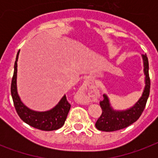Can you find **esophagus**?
I'll return each mask as SVG.
<instances>
[{"label":"esophagus","mask_w":158,"mask_h":158,"mask_svg":"<svg viewBox=\"0 0 158 158\" xmlns=\"http://www.w3.org/2000/svg\"><path fill=\"white\" fill-rule=\"evenodd\" d=\"M90 84H91V79H89V78L85 79L84 82L83 83V85H82V90H84V89H86L87 87L89 86Z\"/></svg>","instance_id":"34e87169"}]
</instances>
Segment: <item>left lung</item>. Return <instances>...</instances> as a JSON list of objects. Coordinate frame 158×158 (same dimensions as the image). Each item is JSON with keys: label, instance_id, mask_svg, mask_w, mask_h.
<instances>
[{"label": "left lung", "instance_id": "8db88e82", "mask_svg": "<svg viewBox=\"0 0 158 158\" xmlns=\"http://www.w3.org/2000/svg\"><path fill=\"white\" fill-rule=\"evenodd\" d=\"M143 72L145 75V87L142 96L135 105L127 110H114L110 106L108 97L104 94V99L100 102L102 113L97 120L95 126L98 130L106 132H111L122 130L132 125L142 115L147 103L150 93V78L148 74V60L145 55H143Z\"/></svg>", "mask_w": 158, "mask_h": 158}]
</instances>
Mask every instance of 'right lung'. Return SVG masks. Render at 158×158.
Returning <instances> with one entry per match:
<instances>
[{"instance_id":"obj_1","label":"right lung","mask_w":158,"mask_h":158,"mask_svg":"<svg viewBox=\"0 0 158 158\" xmlns=\"http://www.w3.org/2000/svg\"><path fill=\"white\" fill-rule=\"evenodd\" d=\"M19 53H17L14 66V74L11 81V96L14 106L19 116L23 121L30 126L41 130L52 131L62 127L66 120L67 115L70 109V104L68 102L66 96L64 95L56 106L46 111H36L27 107L20 100L17 92V61Z\"/></svg>"}]
</instances>
